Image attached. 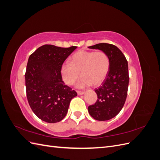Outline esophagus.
<instances>
[{
	"instance_id": "1",
	"label": "esophagus",
	"mask_w": 160,
	"mask_h": 160,
	"mask_svg": "<svg viewBox=\"0 0 160 160\" xmlns=\"http://www.w3.org/2000/svg\"><path fill=\"white\" fill-rule=\"evenodd\" d=\"M85 91H77V94L78 95H83L85 93Z\"/></svg>"
}]
</instances>
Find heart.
<instances>
[{
    "label": "heart",
    "mask_w": 160,
    "mask_h": 160,
    "mask_svg": "<svg viewBox=\"0 0 160 160\" xmlns=\"http://www.w3.org/2000/svg\"><path fill=\"white\" fill-rule=\"evenodd\" d=\"M110 69V60L104 51H79L71 58L70 62L62 65L61 72L65 83L71 85L79 78V87L100 85L105 79Z\"/></svg>",
    "instance_id": "heart-1"
}]
</instances>
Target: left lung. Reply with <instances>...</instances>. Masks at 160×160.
<instances>
[{
	"label": "left lung",
	"instance_id": "8db88e82",
	"mask_svg": "<svg viewBox=\"0 0 160 160\" xmlns=\"http://www.w3.org/2000/svg\"><path fill=\"white\" fill-rule=\"evenodd\" d=\"M89 48L104 51L110 60L107 77L99 88L95 90L98 99L88 108L92 118L98 121H107L120 112L126 100L129 79L128 61L121 50L112 44L99 43Z\"/></svg>",
	"mask_w": 160,
	"mask_h": 160
}]
</instances>
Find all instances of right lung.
<instances>
[{"instance_id": "1", "label": "right lung", "mask_w": 160, "mask_h": 160, "mask_svg": "<svg viewBox=\"0 0 160 160\" xmlns=\"http://www.w3.org/2000/svg\"><path fill=\"white\" fill-rule=\"evenodd\" d=\"M76 48L45 45L28 58L25 72L27 100L34 113L44 122L61 121L71 100L77 95L65 84L61 72L62 65Z\"/></svg>"}]
</instances>
